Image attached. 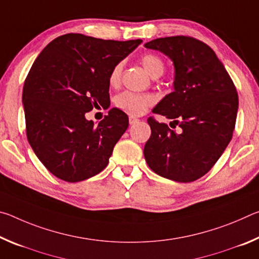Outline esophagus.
I'll list each match as a JSON object with an SVG mask.
<instances>
[{
  "mask_svg": "<svg viewBox=\"0 0 259 259\" xmlns=\"http://www.w3.org/2000/svg\"><path fill=\"white\" fill-rule=\"evenodd\" d=\"M138 119H136V117H134V116H130L129 117V123L133 125V124H136V123H138Z\"/></svg>",
  "mask_w": 259,
  "mask_h": 259,
  "instance_id": "34e87169",
  "label": "esophagus"
}]
</instances>
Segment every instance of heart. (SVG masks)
Returning a JSON list of instances; mask_svg holds the SVG:
<instances>
[{"mask_svg": "<svg viewBox=\"0 0 259 259\" xmlns=\"http://www.w3.org/2000/svg\"><path fill=\"white\" fill-rule=\"evenodd\" d=\"M140 63H142L143 67L145 68V71L153 78H157L164 72L163 60L154 54L144 55L140 58ZM122 69H123V63H117L112 68L108 76V82L112 87H116L120 84ZM114 104L122 112L129 114V115L140 116L153 104V97L150 95H142L131 93V91H124V93L116 96L115 99H114Z\"/></svg>", "mask_w": 259, "mask_h": 259, "instance_id": "heart-1", "label": "heart"}]
</instances>
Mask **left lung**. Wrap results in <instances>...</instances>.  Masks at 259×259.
<instances>
[{"label": "left lung", "mask_w": 259, "mask_h": 259, "mask_svg": "<svg viewBox=\"0 0 259 259\" xmlns=\"http://www.w3.org/2000/svg\"><path fill=\"white\" fill-rule=\"evenodd\" d=\"M144 47L172 61L174 91L152 112L181 128L176 133L150 117L152 134L144 156L160 176L194 182L212 168L231 142L239 108L234 83L211 48L196 38L161 37Z\"/></svg>", "instance_id": "obj_1"}]
</instances>
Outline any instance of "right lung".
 Listing matches in <instances>:
<instances>
[{
  "label": "right lung",
  "mask_w": 259,
  "mask_h": 259,
  "mask_svg": "<svg viewBox=\"0 0 259 259\" xmlns=\"http://www.w3.org/2000/svg\"><path fill=\"white\" fill-rule=\"evenodd\" d=\"M142 42L69 33L51 41L35 59L23 89L26 134L56 177L76 183L106 168L128 129V115L113 107L95 125L85 114L109 107V73Z\"/></svg>",
  "instance_id": "1"
}]
</instances>
